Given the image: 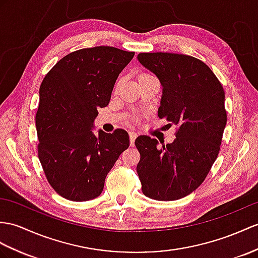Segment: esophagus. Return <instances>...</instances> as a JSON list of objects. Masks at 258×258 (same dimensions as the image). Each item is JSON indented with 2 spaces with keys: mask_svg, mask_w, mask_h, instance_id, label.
Here are the masks:
<instances>
[{
  "mask_svg": "<svg viewBox=\"0 0 258 258\" xmlns=\"http://www.w3.org/2000/svg\"><path fill=\"white\" fill-rule=\"evenodd\" d=\"M138 137L137 133H135V131H129V138H130V146L134 147L135 146V140L136 138Z\"/></svg>",
  "mask_w": 258,
  "mask_h": 258,
  "instance_id": "34e87169",
  "label": "esophagus"
}]
</instances>
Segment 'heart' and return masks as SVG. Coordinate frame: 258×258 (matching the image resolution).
<instances>
[{
  "label": "heart",
  "mask_w": 258,
  "mask_h": 258,
  "mask_svg": "<svg viewBox=\"0 0 258 258\" xmlns=\"http://www.w3.org/2000/svg\"><path fill=\"white\" fill-rule=\"evenodd\" d=\"M148 77H151V74H149V73H147V72H142V73H140L139 75H138V80L148 78Z\"/></svg>",
  "instance_id": "obj_1"
}]
</instances>
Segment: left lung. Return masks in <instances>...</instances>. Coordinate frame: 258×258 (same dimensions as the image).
Wrapping results in <instances>:
<instances>
[{"mask_svg": "<svg viewBox=\"0 0 258 258\" xmlns=\"http://www.w3.org/2000/svg\"><path fill=\"white\" fill-rule=\"evenodd\" d=\"M138 60L161 82L159 117L177 127L176 139L161 149L151 137L136 139L142 192L161 202L177 200L203 184L218 158L227 124L224 91L211 69L194 56L144 52Z\"/></svg>", "mask_w": 258, "mask_h": 258, "instance_id": "8db88e82", "label": "left lung"}]
</instances>
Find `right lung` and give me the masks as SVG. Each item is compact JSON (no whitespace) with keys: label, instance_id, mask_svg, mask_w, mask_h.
Returning <instances> with one entry per match:
<instances>
[{"label":"right lung","instance_id":"obj_1","mask_svg":"<svg viewBox=\"0 0 258 258\" xmlns=\"http://www.w3.org/2000/svg\"><path fill=\"white\" fill-rule=\"evenodd\" d=\"M134 55L107 46L80 49L56 62L42 81L36 114L38 158L49 184L68 200L98 197L129 147L127 131L99 130L95 136L93 122Z\"/></svg>","mask_w":258,"mask_h":258}]
</instances>
